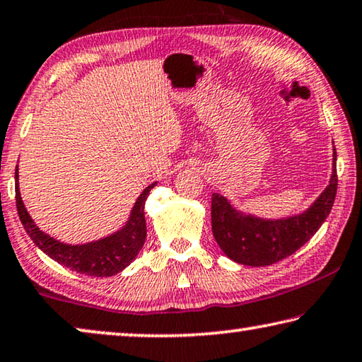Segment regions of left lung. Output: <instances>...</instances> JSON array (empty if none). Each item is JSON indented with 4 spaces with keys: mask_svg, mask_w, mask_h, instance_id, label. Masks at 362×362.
I'll use <instances>...</instances> for the list:
<instances>
[{
    "mask_svg": "<svg viewBox=\"0 0 362 362\" xmlns=\"http://www.w3.org/2000/svg\"><path fill=\"white\" fill-rule=\"evenodd\" d=\"M337 152L333 148V173L329 186L301 215L281 220H264L239 212L228 200L212 196V231L228 257L238 264L265 267L280 262L309 241L333 207L338 187Z\"/></svg>",
    "mask_w": 362,
    "mask_h": 362,
    "instance_id": "1",
    "label": "left lung"
}]
</instances>
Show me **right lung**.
<instances>
[{
  "label": "right lung",
  "mask_w": 362,
  "mask_h": 362,
  "mask_svg": "<svg viewBox=\"0 0 362 362\" xmlns=\"http://www.w3.org/2000/svg\"><path fill=\"white\" fill-rule=\"evenodd\" d=\"M19 175L16 170V207H18L19 218L24 225V230L30 239L35 243L38 249L49 255L58 264L68 267V269L86 274L90 276H111L124 270L136 255L141 251L147 236L146 215H144V205L152 187L157 185L147 186L144 189L137 202L132 209L127 223L108 238L98 239V241L81 244V246H71V244L59 243L57 239L48 236L38 228L30 218L25 205L21 199L19 192Z\"/></svg>",
  "instance_id": "obj_1"
}]
</instances>
